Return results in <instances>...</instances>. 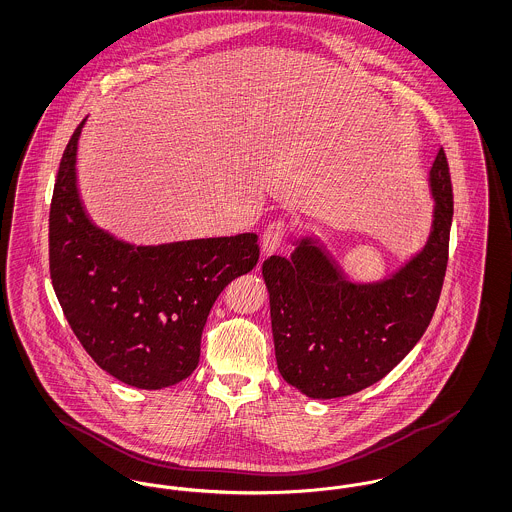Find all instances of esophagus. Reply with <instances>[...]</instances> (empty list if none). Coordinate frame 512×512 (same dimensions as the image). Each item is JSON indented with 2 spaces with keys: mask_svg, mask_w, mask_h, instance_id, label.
I'll use <instances>...</instances> for the list:
<instances>
[{
  "mask_svg": "<svg viewBox=\"0 0 512 512\" xmlns=\"http://www.w3.org/2000/svg\"><path fill=\"white\" fill-rule=\"evenodd\" d=\"M286 234H288V224H286L284 220H274V222H270L267 228H265V232H263V238H261L263 251H265L267 255L274 253V251L282 245V242H284Z\"/></svg>",
  "mask_w": 512,
  "mask_h": 512,
  "instance_id": "34e87169",
  "label": "esophagus"
}]
</instances>
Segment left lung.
I'll return each mask as SVG.
<instances>
[{"label": "left lung", "instance_id": "left-lung-1", "mask_svg": "<svg viewBox=\"0 0 512 512\" xmlns=\"http://www.w3.org/2000/svg\"><path fill=\"white\" fill-rule=\"evenodd\" d=\"M434 220L424 249L388 280L349 282L311 238L263 263L276 363L313 399L365 390L399 365L438 307L449 257L453 188L443 147L430 169Z\"/></svg>", "mask_w": 512, "mask_h": 512}]
</instances>
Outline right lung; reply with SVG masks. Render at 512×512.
Here are the masks:
<instances>
[{
	"label": "right lung",
	"mask_w": 512,
	"mask_h": 512,
	"mask_svg": "<svg viewBox=\"0 0 512 512\" xmlns=\"http://www.w3.org/2000/svg\"><path fill=\"white\" fill-rule=\"evenodd\" d=\"M84 122L53 188L51 284L74 336L105 372L140 390L169 388L199 363L201 332L219 293L257 265V234L132 245L101 230L78 192Z\"/></svg>",
	"instance_id": "1"
}]
</instances>
